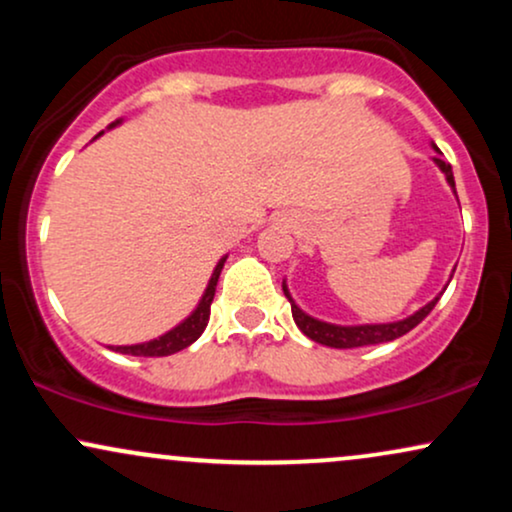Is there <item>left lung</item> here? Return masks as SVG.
<instances>
[{"instance_id": "8db88e82", "label": "left lung", "mask_w": 512, "mask_h": 512, "mask_svg": "<svg viewBox=\"0 0 512 512\" xmlns=\"http://www.w3.org/2000/svg\"><path fill=\"white\" fill-rule=\"evenodd\" d=\"M438 151V146H433ZM440 154V151H438ZM436 166L445 173V180L450 182V187L455 190V178H452V168L450 163H445L440 156H433ZM284 296L289 298L291 303V313L293 320H296L298 330H301L305 337H310L317 344H325L332 346V349H356V346H370V344H383V342H392V339L402 337L409 330H414L424 317L436 308L438 298H433L431 303H426L424 308L416 310L414 315H409L407 320H399V322H387V325H356V327H342V325H330V322H322L315 320V317L305 315L296 303H293L289 289L284 284Z\"/></svg>"}]
</instances>
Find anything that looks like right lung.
I'll return each instance as SVG.
<instances>
[{"label": "right lung", "mask_w": 512, "mask_h": 512, "mask_svg": "<svg viewBox=\"0 0 512 512\" xmlns=\"http://www.w3.org/2000/svg\"><path fill=\"white\" fill-rule=\"evenodd\" d=\"M98 137H101V134H98ZM223 262H226V257H223V260H219V264H216V269H214V274H211L209 286H207V291H204L202 301H199L195 313L187 317V320H182L178 327H173V330L163 334V337L151 339V342H144V344L115 346V351H120V354H129V356H170V354H175V351L187 349V346H190L192 342H197V339L202 337L204 327H207V322H209L211 301H214L216 281H219Z\"/></svg>", "instance_id": "1"}]
</instances>
